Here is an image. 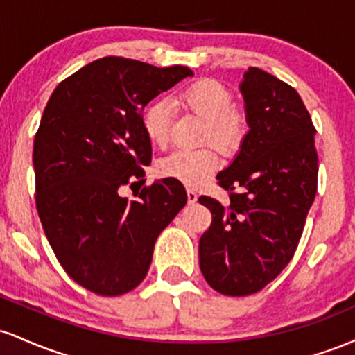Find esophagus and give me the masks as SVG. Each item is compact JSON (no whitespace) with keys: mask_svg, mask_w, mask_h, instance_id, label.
Instances as JSON below:
<instances>
[{"mask_svg":"<svg viewBox=\"0 0 355 355\" xmlns=\"http://www.w3.org/2000/svg\"><path fill=\"white\" fill-rule=\"evenodd\" d=\"M197 198H198L197 191L193 189H187V200H189V203H195L197 202Z\"/></svg>","mask_w":355,"mask_h":355,"instance_id":"34e87169","label":"esophagus"}]
</instances>
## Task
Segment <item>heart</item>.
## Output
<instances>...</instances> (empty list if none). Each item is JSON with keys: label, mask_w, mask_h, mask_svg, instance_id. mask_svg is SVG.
Wrapping results in <instances>:
<instances>
[{"label": "heart", "mask_w": 355, "mask_h": 355, "mask_svg": "<svg viewBox=\"0 0 355 355\" xmlns=\"http://www.w3.org/2000/svg\"><path fill=\"white\" fill-rule=\"evenodd\" d=\"M182 101L207 121V141H214L225 153L237 152L245 137V120L239 112L232 110V93L229 89L215 80H200L182 93ZM144 125L152 144L158 146L168 144L172 126L168 103L164 100L153 101L146 108ZM218 165L217 150L214 146H205L195 152L177 150L170 153L160 162L158 172L164 177L197 187L210 180L218 170Z\"/></svg>", "instance_id": "b5f03b06"}]
</instances>
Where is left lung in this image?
<instances>
[{"instance_id":"8db88e82","label":"left lung","mask_w":355,"mask_h":355,"mask_svg":"<svg viewBox=\"0 0 355 355\" xmlns=\"http://www.w3.org/2000/svg\"><path fill=\"white\" fill-rule=\"evenodd\" d=\"M248 125L240 152L217 175L230 205L210 197L200 270L211 288L243 297L262 291L291 262L317 191L319 158L311 115L291 85L260 68L240 83Z\"/></svg>"}]
</instances>
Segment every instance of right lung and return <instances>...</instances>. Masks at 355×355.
Masks as SVG:
<instances>
[{"label": "right lung", "instance_id": "right-lung-1", "mask_svg": "<svg viewBox=\"0 0 355 355\" xmlns=\"http://www.w3.org/2000/svg\"><path fill=\"white\" fill-rule=\"evenodd\" d=\"M191 75L187 67L105 56L61 81L48 100L33 145L36 209L61 267L95 294L133 291L157 237L185 207L175 178L144 187L132 202L118 189L144 178L141 166L152 162L146 103Z\"/></svg>", "mask_w": 355, "mask_h": 355}]
</instances>
